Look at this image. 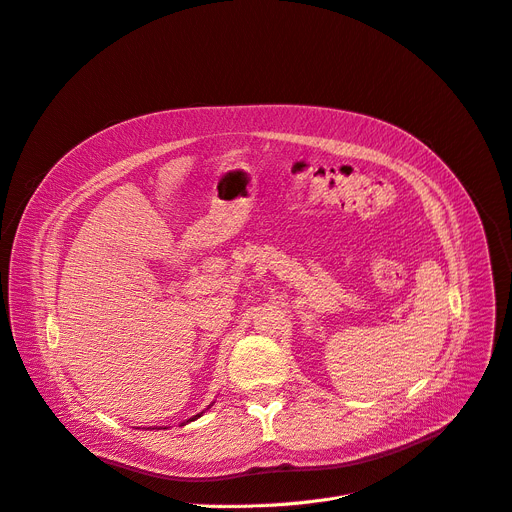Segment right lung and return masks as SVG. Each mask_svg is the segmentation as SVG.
I'll use <instances>...</instances> for the list:
<instances>
[{
	"label": "right lung",
	"mask_w": 512,
	"mask_h": 512,
	"mask_svg": "<svg viewBox=\"0 0 512 512\" xmlns=\"http://www.w3.org/2000/svg\"><path fill=\"white\" fill-rule=\"evenodd\" d=\"M213 404H215V402H213ZM198 416H203V412H201V414H196V416H192V418H188V420H186V422H192V420H196V418H198ZM182 425H184V422H182Z\"/></svg>",
	"instance_id": "obj_1"
}]
</instances>
